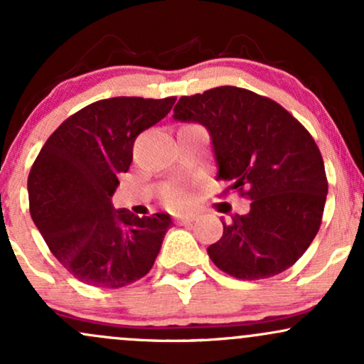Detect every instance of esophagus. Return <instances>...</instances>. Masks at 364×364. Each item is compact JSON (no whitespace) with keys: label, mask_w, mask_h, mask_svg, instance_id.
Instances as JSON below:
<instances>
[{"label":"esophagus","mask_w":364,"mask_h":364,"mask_svg":"<svg viewBox=\"0 0 364 364\" xmlns=\"http://www.w3.org/2000/svg\"><path fill=\"white\" fill-rule=\"evenodd\" d=\"M174 219H176L178 224H191L196 219V215L195 214H179L174 217Z\"/></svg>","instance_id":"1"}]
</instances>
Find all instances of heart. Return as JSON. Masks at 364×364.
Masks as SVG:
<instances>
[{
    "mask_svg": "<svg viewBox=\"0 0 364 364\" xmlns=\"http://www.w3.org/2000/svg\"><path fill=\"white\" fill-rule=\"evenodd\" d=\"M166 202H168V205L171 207H185L188 203V193L185 190H183L181 186H173L169 188L168 191H166L164 195Z\"/></svg>",
    "mask_w": 364,
    "mask_h": 364,
    "instance_id": "heart-1",
    "label": "heart"
}]
</instances>
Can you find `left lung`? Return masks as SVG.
Masks as SVG:
<instances>
[{
	"instance_id": "8db88e82",
	"label": "left lung",
	"mask_w": 364,
	"mask_h": 364,
	"mask_svg": "<svg viewBox=\"0 0 364 364\" xmlns=\"http://www.w3.org/2000/svg\"><path fill=\"white\" fill-rule=\"evenodd\" d=\"M173 118L207 128L215 179L250 196V212L223 219V237L207 248L225 274L243 281L272 277L301 258L315 240L328 183L315 140L298 119L240 87L185 95Z\"/></svg>"
}]
</instances>
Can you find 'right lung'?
Here are the masks:
<instances>
[{
	"instance_id": "add662e5",
	"label": "right lung",
	"mask_w": 364,
	"mask_h": 364,
	"mask_svg": "<svg viewBox=\"0 0 364 364\" xmlns=\"http://www.w3.org/2000/svg\"><path fill=\"white\" fill-rule=\"evenodd\" d=\"M176 97H111L89 104L49 136L28 174L34 224L58 262L83 284L118 289L149 274L173 224L169 214L116 210L112 195L133 144Z\"/></svg>"
}]
</instances>
